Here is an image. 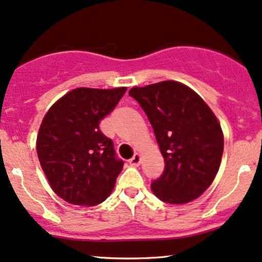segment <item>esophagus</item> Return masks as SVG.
<instances>
[{
	"instance_id": "1",
	"label": "esophagus",
	"mask_w": 262,
	"mask_h": 262,
	"mask_svg": "<svg viewBox=\"0 0 262 262\" xmlns=\"http://www.w3.org/2000/svg\"><path fill=\"white\" fill-rule=\"evenodd\" d=\"M140 162H142V155H140L139 153L134 154V157L129 160L130 165H133V166H138L140 164Z\"/></svg>"
}]
</instances>
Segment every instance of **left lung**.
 Instances as JSON below:
<instances>
[{
  "label": "left lung",
  "instance_id": "left-lung-1",
  "mask_svg": "<svg viewBox=\"0 0 262 262\" xmlns=\"http://www.w3.org/2000/svg\"><path fill=\"white\" fill-rule=\"evenodd\" d=\"M145 112L160 146L165 169L151 183L158 199L190 203L214 182L224 151V134L214 112L196 92L177 80L129 91Z\"/></svg>",
  "mask_w": 262,
  "mask_h": 262
}]
</instances>
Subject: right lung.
<instances>
[{"instance_id": "1", "label": "right lung", "mask_w": 262, "mask_h": 262, "mask_svg": "<svg viewBox=\"0 0 262 262\" xmlns=\"http://www.w3.org/2000/svg\"><path fill=\"white\" fill-rule=\"evenodd\" d=\"M126 87H79L48 109L37 134V155L52 190L73 205L94 206L116 185L124 163L99 122L113 111Z\"/></svg>"}]
</instances>
